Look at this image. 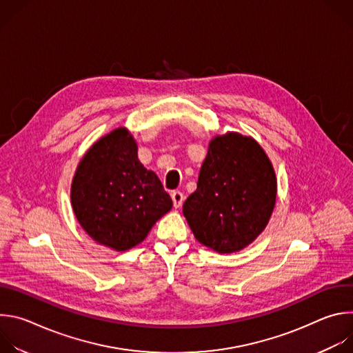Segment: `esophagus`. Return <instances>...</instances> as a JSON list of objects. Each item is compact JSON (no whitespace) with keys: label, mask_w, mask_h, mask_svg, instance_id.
Returning a JSON list of instances; mask_svg holds the SVG:
<instances>
[{"label":"esophagus","mask_w":353,"mask_h":353,"mask_svg":"<svg viewBox=\"0 0 353 353\" xmlns=\"http://www.w3.org/2000/svg\"><path fill=\"white\" fill-rule=\"evenodd\" d=\"M172 199H173L174 208H180L183 205V203H184V195L180 191H173L172 192Z\"/></svg>","instance_id":"esophagus-1"}]
</instances>
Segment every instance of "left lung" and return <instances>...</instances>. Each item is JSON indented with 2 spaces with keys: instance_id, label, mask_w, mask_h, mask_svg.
<instances>
[{
  "instance_id": "obj_1",
  "label": "left lung",
  "mask_w": 353,
  "mask_h": 353,
  "mask_svg": "<svg viewBox=\"0 0 353 353\" xmlns=\"http://www.w3.org/2000/svg\"><path fill=\"white\" fill-rule=\"evenodd\" d=\"M276 177L264 149L236 132L211 141L183 214L195 239L221 254L248 245L267 226Z\"/></svg>"
}]
</instances>
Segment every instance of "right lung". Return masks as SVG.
Returning <instances> with one entry per match:
<instances>
[{
    "instance_id": "right-lung-1",
    "label": "right lung",
    "mask_w": 353,
    "mask_h": 353,
    "mask_svg": "<svg viewBox=\"0 0 353 353\" xmlns=\"http://www.w3.org/2000/svg\"><path fill=\"white\" fill-rule=\"evenodd\" d=\"M71 203L83 230L117 251L139 244L173 205L158 176L139 162L125 128L88 150L72 180Z\"/></svg>"
}]
</instances>
